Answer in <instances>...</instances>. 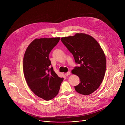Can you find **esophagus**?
Wrapping results in <instances>:
<instances>
[{
    "instance_id": "34e87169",
    "label": "esophagus",
    "mask_w": 125,
    "mask_h": 125,
    "mask_svg": "<svg viewBox=\"0 0 125 125\" xmlns=\"http://www.w3.org/2000/svg\"><path fill=\"white\" fill-rule=\"evenodd\" d=\"M70 74H71V73H70V72H68L67 73H65V75H66V76H69Z\"/></svg>"
}]
</instances>
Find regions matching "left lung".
<instances>
[{"label":"left lung","mask_w":125,"mask_h":125,"mask_svg":"<svg viewBox=\"0 0 125 125\" xmlns=\"http://www.w3.org/2000/svg\"><path fill=\"white\" fill-rule=\"evenodd\" d=\"M61 41L74 57L79 67H75L72 73L80 78L76 91L89 95L99 87L104 79L106 60L100 45L91 35L77 33L73 36L63 37Z\"/></svg>","instance_id":"obj_1"}]
</instances>
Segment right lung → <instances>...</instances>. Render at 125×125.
Instances as JSON below:
<instances>
[{"mask_svg":"<svg viewBox=\"0 0 125 125\" xmlns=\"http://www.w3.org/2000/svg\"><path fill=\"white\" fill-rule=\"evenodd\" d=\"M60 38L34 40L28 46L23 59L24 74L31 90L40 98L49 100L58 94L63 78L56 74L49 59L51 50Z\"/></svg>","mask_w":125,"mask_h":125,"instance_id":"1","label":"right lung"}]
</instances>
